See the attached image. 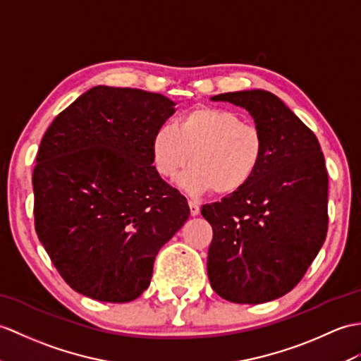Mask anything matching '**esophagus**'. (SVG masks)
<instances>
[{
    "instance_id": "34e87169",
    "label": "esophagus",
    "mask_w": 361,
    "mask_h": 361,
    "mask_svg": "<svg viewBox=\"0 0 361 361\" xmlns=\"http://www.w3.org/2000/svg\"><path fill=\"white\" fill-rule=\"evenodd\" d=\"M189 209H190V215L195 216L200 214V206L195 203V201H189Z\"/></svg>"
}]
</instances>
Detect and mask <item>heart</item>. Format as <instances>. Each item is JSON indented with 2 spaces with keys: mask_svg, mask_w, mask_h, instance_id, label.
I'll return each mask as SVG.
<instances>
[{
  "mask_svg": "<svg viewBox=\"0 0 361 361\" xmlns=\"http://www.w3.org/2000/svg\"><path fill=\"white\" fill-rule=\"evenodd\" d=\"M264 149V137L255 124L211 106L190 109L177 129L167 124L158 128L150 142L154 167L163 178H173L190 160L178 183L194 197L212 190L231 195L247 186L263 163Z\"/></svg>",
  "mask_w": 361,
  "mask_h": 361,
  "instance_id": "heart-1",
  "label": "heart"
}]
</instances>
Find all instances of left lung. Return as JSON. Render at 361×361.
Instances as JSON below:
<instances>
[{
	"mask_svg": "<svg viewBox=\"0 0 361 361\" xmlns=\"http://www.w3.org/2000/svg\"><path fill=\"white\" fill-rule=\"evenodd\" d=\"M252 115L266 149L241 190L201 207L212 226L207 275L221 298L258 305L303 279L328 233V171L314 132L267 90L212 97Z\"/></svg>",
	"mask_w": 361,
	"mask_h": 361,
	"instance_id": "left-lung-1",
	"label": "left lung"
}]
</instances>
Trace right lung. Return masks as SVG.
Masks as SVG:
<instances>
[{
	"label": "right lung",
	"mask_w": 361,
	"mask_h": 361,
	"mask_svg": "<svg viewBox=\"0 0 361 361\" xmlns=\"http://www.w3.org/2000/svg\"><path fill=\"white\" fill-rule=\"evenodd\" d=\"M175 103L141 89L97 86L49 126L32 175L37 235L80 294L128 303L145 292L188 200L152 166L150 142Z\"/></svg>",
	"instance_id": "right-lung-1"
}]
</instances>
